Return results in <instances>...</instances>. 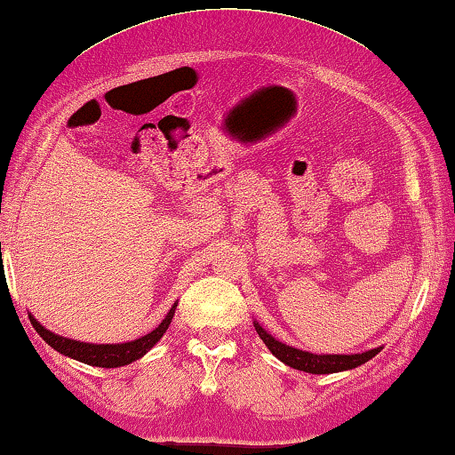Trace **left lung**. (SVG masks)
<instances>
[{
	"instance_id": "obj_1",
	"label": "left lung",
	"mask_w": 455,
	"mask_h": 455,
	"mask_svg": "<svg viewBox=\"0 0 455 455\" xmlns=\"http://www.w3.org/2000/svg\"><path fill=\"white\" fill-rule=\"evenodd\" d=\"M253 325H256V331L259 333V338L264 339V344L267 346L269 352L277 357V360H282L285 365H290L293 370L307 371V373H336L344 370H354L357 365L370 362L371 357L379 352V347H376V349H370V352L354 354V355H315L309 352H301V349H296L291 346H285L282 341H277L269 336L259 323H253Z\"/></svg>"
}]
</instances>
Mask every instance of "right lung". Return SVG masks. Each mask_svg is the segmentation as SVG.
<instances>
[{
	"label": "right lung",
	"instance_id": "obj_1",
	"mask_svg": "<svg viewBox=\"0 0 455 455\" xmlns=\"http://www.w3.org/2000/svg\"><path fill=\"white\" fill-rule=\"evenodd\" d=\"M175 314V306L170 309V314L165 315V320L157 325L154 331H149L148 336H143L140 339L127 341V344H84V341H76V339H68L61 336H55V333L47 331L44 325H39L36 322L34 315H29V322L34 325L36 331L44 338L53 349H58L60 354L74 357L77 362H84L87 365H98V368H119V365H127L149 352L154 347L165 330L170 328L172 317Z\"/></svg>",
	"mask_w": 455,
	"mask_h": 455
}]
</instances>
